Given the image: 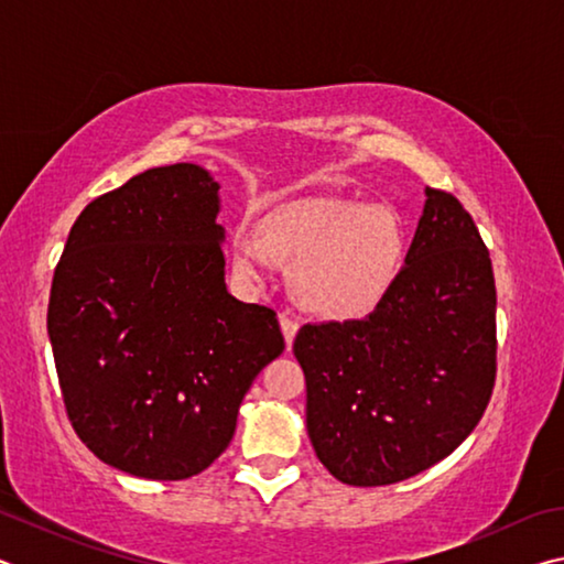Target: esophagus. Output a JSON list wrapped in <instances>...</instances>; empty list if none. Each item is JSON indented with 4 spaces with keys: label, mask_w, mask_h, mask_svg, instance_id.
<instances>
[{
    "label": "esophagus",
    "mask_w": 564,
    "mask_h": 564,
    "mask_svg": "<svg viewBox=\"0 0 564 564\" xmlns=\"http://www.w3.org/2000/svg\"><path fill=\"white\" fill-rule=\"evenodd\" d=\"M281 330H283L285 346H289V350H291V346H293V338H295V333H299V321L291 318V316H285V313H281Z\"/></svg>",
    "instance_id": "34e87169"
}]
</instances>
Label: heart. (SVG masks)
Instances as JSON below:
<instances>
[{
    "mask_svg": "<svg viewBox=\"0 0 564 564\" xmlns=\"http://www.w3.org/2000/svg\"><path fill=\"white\" fill-rule=\"evenodd\" d=\"M405 231L383 206L338 196H295L259 218V236L231 238L234 271L248 281L273 279L279 262L295 263L293 291L305 311L348 321L373 313L405 261Z\"/></svg>",
    "mask_w": 564,
    "mask_h": 564,
    "instance_id": "heart-1",
    "label": "heart"
}]
</instances>
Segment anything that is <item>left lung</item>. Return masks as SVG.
Masks as SVG:
<instances>
[{
	"instance_id": "1",
	"label": "left lung",
	"mask_w": 564,
	"mask_h": 564,
	"mask_svg": "<svg viewBox=\"0 0 564 564\" xmlns=\"http://www.w3.org/2000/svg\"><path fill=\"white\" fill-rule=\"evenodd\" d=\"M495 303L470 214L425 188L405 265L378 308L308 323L293 340L305 427L333 477L358 488L408 480L475 431L495 386Z\"/></svg>"
}]
</instances>
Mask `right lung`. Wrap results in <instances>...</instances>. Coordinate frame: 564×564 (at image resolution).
Wrapping results in <instances>:
<instances>
[{"mask_svg": "<svg viewBox=\"0 0 564 564\" xmlns=\"http://www.w3.org/2000/svg\"><path fill=\"white\" fill-rule=\"evenodd\" d=\"M218 188L196 164L129 178L84 208L54 271L46 330L74 431L147 480L206 470L285 348L275 313L226 289Z\"/></svg>", "mask_w": 564, "mask_h": 564, "instance_id": "right-lung-1", "label": "right lung"}]
</instances>
